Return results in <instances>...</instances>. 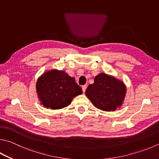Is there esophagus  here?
<instances>
[{
	"label": "esophagus",
	"mask_w": 159,
	"mask_h": 159,
	"mask_svg": "<svg viewBox=\"0 0 159 159\" xmlns=\"http://www.w3.org/2000/svg\"><path fill=\"white\" fill-rule=\"evenodd\" d=\"M86 88H87V85H84L82 86V90H83V93H85V92L86 90Z\"/></svg>",
	"instance_id": "esophagus-1"
}]
</instances>
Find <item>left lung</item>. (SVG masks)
<instances>
[{"label": "left lung", "instance_id": "obj_1", "mask_svg": "<svg viewBox=\"0 0 159 159\" xmlns=\"http://www.w3.org/2000/svg\"><path fill=\"white\" fill-rule=\"evenodd\" d=\"M124 83L115 77L101 73L94 78L93 84L88 85L85 94L95 107L102 111H115L122 104L126 94Z\"/></svg>", "mask_w": 159, "mask_h": 159}]
</instances>
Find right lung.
Returning <instances> with one entry per match:
<instances>
[{"label": "right lung", "instance_id": "obj_1", "mask_svg": "<svg viewBox=\"0 0 159 159\" xmlns=\"http://www.w3.org/2000/svg\"><path fill=\"white\" fill-rule=\"evenodd\" d=\"M36 89L41 104L53 110L66 107L74 97L82 94L74 78L57 70L43 74L37 80Z\"/></svg>", "mask_w": 159, "mask_h": 159}]
</instances>
